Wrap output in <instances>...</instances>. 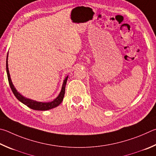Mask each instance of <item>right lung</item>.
Returning <instances> with one entry per match:
<instances>
[{
	"mask_svg": "<svg viewBox=\"0 0 156 156\" xmlns=\"http://www.w3.org/2000/svg\"><path fill=\"white\" fill-rule=\"evenodd\" d=\"M7 57L8 55L7 56V61H6V70H7V77L8 81H9V83L10 86V88L12 89L13 94L15 95V97L17 98L18 101H20L21 103H23V104L28 106L29 108L35 110H41V111H44V110H48L50 109L56 108L57 106H58L60 103L62 102L63 99H64V94H65V88H66V81L68 80V76H66L65 80H64V83H63L62 90L60 92L59 94L58 95L55 99H54L53 101L51 102H37L36 101H34L27 98L23 97V95L20 94L19 92L16 90L14 86L13 85L12 81L11 80L9 72V68H8V62H7Z\"/></svg>",
	"mask_w": 156,
	"mask_h": 156,
	"instance_id": "1",
	"label": "right lung"
}]
</instances>
